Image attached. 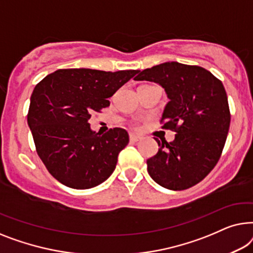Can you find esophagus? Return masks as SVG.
Wrapping results in <instances>:
<instances>
[{
  "label": "esophagus",
  "instance_id": "obj_1",
  "mask_svg": "<svg viewBox=\"0 0 253 253\" xmlns=\"http://www.w3.org/2000/svg\"><path fill=\"white\" fill-rule=\"evenodd\" d=\"M129 140L131 142H137V141L141 140V136H140V135H136V134H130L129 135Z\"/></svg>",
  "mask_w": 253,
  "mask_h": 253
}]
</instances>
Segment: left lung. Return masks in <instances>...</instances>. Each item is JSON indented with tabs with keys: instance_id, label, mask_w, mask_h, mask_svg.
<instances>
[{
	"instance_id": "8db88e82",
	"label": "left lung",
	"mask_w": 253,
	"mask_h": 253,
	"mask_svg": "<svg viewBox=\"0 0 253 253\" xmlns=\"http://www.w3.org/2000/svg\"><path fill=\"white\" fill-rule=\"evenodd\" d=\"M136 81H151L169 99L164 128L176 131L172 142L159 141L147 161L149 175L162 187L183 190L204 179L216 165L230 125L228 98L221 81L196 65L166 62L138 71Z\"/></svg>"
}]
</instances>
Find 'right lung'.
Returning a JSON list of instances; mask_svg holds the SVG:
<instances>
[{"label": "right lung", "instance_id": "add662e5", "mask_svg": "<svg viewBox=\"0 0 253 253\" xmlns=\"http://www.w3.org/2000/svg\"><path fill=\"white\" fill-rule=\"evenodd\" d=\"M137 72L57 70L35 86L28 127L39 157L64 186L89 189L113 173L119 152L129 141L128 133L113 128L101 135L91 129L88 120L109 106L108 98Z\"/></svg>", "mask_w": 253, "mask_h": 253}]
</instances>
